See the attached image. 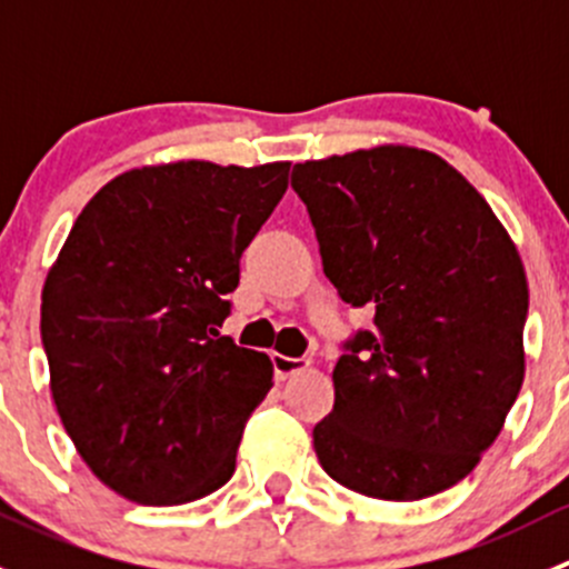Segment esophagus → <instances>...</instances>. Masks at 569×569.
I'll return each mask as SVG.
<instances>
[{
    "label": "esophagus",
    "instance_id": "1",
    "mask_svg": "<svg viewBox=\"0 0 569 569\" xmlns=\"http://www.w3.org/2000/svg\"><path fill=\"white\" fill-rule=\"evenodd\" d=\"M308 363H311V360H306V358H289V355H278V352L272 355V369H274V377H278L280 382L289 380L295 371L306 369Z\"/></svg>",
    "mask_w": 569,
    "mask_h": 569
}]
</instances>
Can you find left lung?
Listing matches in <instances>:
<instances>
[{"label": "left lung", "mask_w": 569, "mask_h": 569, "mask_svg": "<svg viewBox=\"0 0 569 569\" xmlns=\"http://www.w3.org/2000/svg\"><path fill=\"white\" fill-rule=\"evenodd\" d=\"M338 297L375 327L341 343L313 427L330 479L421 501L465 479L523 386L529 283L487 200L429 151L382 146L295 164Z\"/></svg>", "instance_id": "8db88e82"}]
</instances>
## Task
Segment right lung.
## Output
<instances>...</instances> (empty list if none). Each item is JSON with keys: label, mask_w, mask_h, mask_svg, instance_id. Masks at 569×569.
I'll return each instance as SVG.
<instances>
[{"label": "right lung", "mask_w": 569, "mask_h": 569, "mask_svg": "<svg viewBox=\"0 0 569 569\" xmlns=\"http://www.w3.org/2000/svg\"><path fill=\"white\" fill-rule=\"evenodd\" d=\"M286 187L289 162L159 164L112 178L73 222L40 338L62 427L118 496L189 503L237 470L272 363L220 327L239 258Z\"/></svg>", "instance_id": "add662e5"}]
</instances>
